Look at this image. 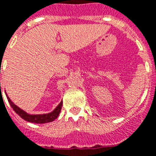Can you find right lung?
Wrapping results in <instances>:
<instances>
[{"mask_svg":"<svg viewBox=\"0 0 156 156\" xmlns=\"http://www.w3.org/2000/svg\"><path fill=\"white\" fill-rule=\"evenodd\" d=\"M7 98L8 102H9V104H10V105L12 106V108L13 109V111L20 118H22L23 119H25L26 121L31 122V123H35V124H44V123H49V122L54 121L56 119H57L58 115H59L60 112H61L62 105V102H61L59 105L56 106V109L54 110L53 112H51L50 113H47V114L31 115L27 113L26 112H24L20 107H18L17 105H14L8 97H7Z\"/></svg>","mask_w":156,"mask_h":156,"instance_id":"obj_1","label":"right lung"}]
</instances>
